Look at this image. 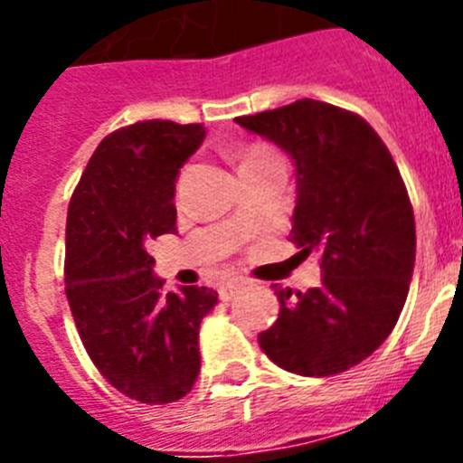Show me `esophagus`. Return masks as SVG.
I'll list each match as a JSON object with an SVG mask.
<instances>
[{
	"label": "esophagus",
	"instance_id": "1",
	"mask_svg": "<svg viewBox=\"0 0 463 463\" xmlns=\"http://www.w3.org/2000/svg\"><path fill=\"white\" fill-rule=\"evenodd\" d=\"M239 288H241V282H239V280H227V282H222V285H220V288H218L220 298H222V301H229V298L234 297L236 289H239Z\"/></svg>",
	"mask_w": 463,
	"mask_h": 463
}]
</instances>
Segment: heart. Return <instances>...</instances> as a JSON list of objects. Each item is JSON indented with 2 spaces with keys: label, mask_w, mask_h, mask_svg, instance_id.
<instances>
[{
  "label": "heart",
  "mask_w": 463,
  "mask_h": 463,
  "mask_svg": "<svg viewBox=\"0 0 463 463\" xmlns=\"http://www.w3.org/2000/svg\"><path fill=\"white\" fill-rule=\"evenodd\" d=\"M264 155H271V153H269V150H264V148H255V150H250V155H248L243 162H248V159H255V157H264Z\"/></svg>",
  "instance_id": "obj_1"
}]
</instances>
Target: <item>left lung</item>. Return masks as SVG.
Instances as JSON below:
<instances>
[{
	"label": "left lung",
	"instance_id": "1",
	"mask_svg": "<svg viewBox=\"0 0 463 463\" xmlns=\"http://www.w3.org/2000/svg\"><path fill=\"white\" fill-rule=\"evenodd\" d=\"M292 157L297 206L289 239L320 255L322 282L282 289L260 347L280 369L325 378L353 369L394 329L415 269V215L390 150L369 122L298 99L236 118Z\"/></svg>",
	"mask_w": 463,
	"mask_h": 463
}]
</instances>
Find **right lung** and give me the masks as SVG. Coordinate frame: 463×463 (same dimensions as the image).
I'll list each match as a JSON object with an SVG mask.
<instances>
[{"label":"right lung","instance_id":"obj_1","mask_svg":"<svg viewBox=\"0 0 463 463\" xmlns=\"http://www.w3.org/2000/svg\"><path fill=\"white\" fill-rule=\"evenodd\" d=\"M203 125L143 120L109 134L90 157L67 213L64 282L92 364L118 392L171 403L202 369L199 325L218 292H165L146 243L175 234V178Z\"/></svg>","mask_w":463,"mask_h":463}]
</instances>
